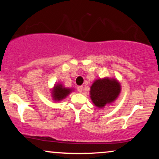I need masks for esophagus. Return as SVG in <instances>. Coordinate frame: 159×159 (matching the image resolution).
Returning a JSON list of instances; mask_svg holds the SVG:
<instances>
[{
    "mask_svg": "<svg viewBox=\"0 0 159 159\" xmlns=\"http://www.w3.org/2000/svg\"><path fill=\"white\" fill-rule=\"evenodd\" d=\"M77 89H78V91L79 93H81L82 91H83V87H82V86H78V87H77Z\"/></svg>",
    "mask_w": 159,
    "mask_h": 159,
    "instance_id": "1",
    "label": "esophagus"
}]
</instances>
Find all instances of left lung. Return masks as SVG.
Masks as SVG:
<instances>
[{"mask_svg":"<svg viewBox=\"0 0 159 159\" xmlns=\"http://www.w3.org/2000/svg\"><path fill=\"white\" fill-rule=\"evenodd\" d=\"M121 91V86L116 79L110 78L96 80L90 87V98L97 107L102 108L114 102Z\"/></svg>","mask_w":159,"mask_h":159,"instance_id":"8db88e82","label":"left lung"}]
</instances>
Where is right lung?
I'll list each match as a JSON object with an SVG mask.
<instances>
[{
    "mask_svg": "<svg viewBox=\"0 0 159 159\" xmlns=\"http://www.w3.org/2000/svg\"><path fill=\"white\" fill-rule=\"evenodd\" d=\"M73 90L72 89L66 88L61 84H57L52 89V98L53 100L59 102L66 97Z\"/></svg>",
    "mask_w": 159,
    "mask_h": 159,
    "instance_id": "1",
    "label": "right lung"
}]
</instances>
